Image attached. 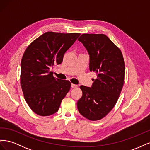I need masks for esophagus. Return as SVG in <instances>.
Here are the masks:
<instances>
[{"mask_svg": "<svg viewBox=\"0 0 150 150\" xmlns=\"http://www.w3.org/2000/svg\"><path fill=\"white\" fill-rule=\"evenodd\" d=\"M71 87H72V88H76V87H77V85H75V84H71Z\"/></svg>", "mask_w": 150, "mask_h": 150, "instance_id": "34e87169", "label": "esophagus"}]
</instances>
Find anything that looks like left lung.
<instances>
[{
  "mask_svg": "<svg viewBox=\"0 0 150 150\" xmlns=\"http://www.w3.org/2000/svg\"><path fill=\"white\" fill-rule=\"evenodd\" d=\"M89 54V70L96 73L91 88L81 86L83 96L77 103L80 114L90 121L100 120L114 108L124 84L123 56L106 35L83 34L78 38Z\"/></svg>",
  "mask_w": 150,
  "mask_h": 150,
  "instance_id": "1",
  "label": "left lung"
}]
</instances>
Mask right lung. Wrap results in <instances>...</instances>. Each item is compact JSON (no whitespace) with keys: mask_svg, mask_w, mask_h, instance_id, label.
Segmentation results:
<instances>
[{"mask_svg":"<svg viewBox=\"0 0 150 150\" xmlns=\"http://www.w3.org/2000/svg\"><path fill=\"white\" fill-rule=\"evenodd\" d=\"M80 35L47 32L25 49L21 60V85L25 101L35 114L56 113L69 92L70 81L54 78L51 69L62 62L65 52Z\"/></svg>","mask_w":150,"mask_h":150,"instance_id":"1","label":"right lung"}]
</instances>
